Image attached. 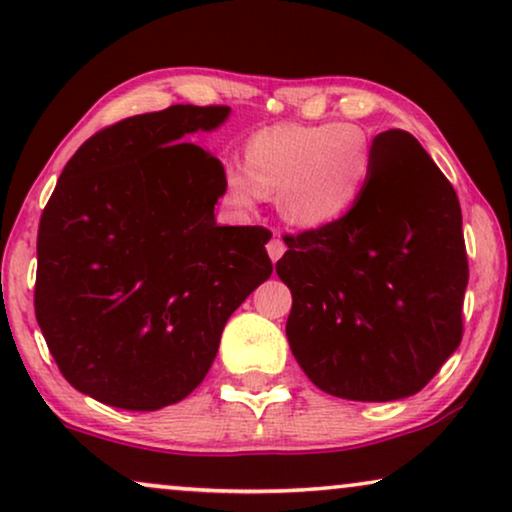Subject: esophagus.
<instances>
[{
	"mask_svg": "<svg viewBox=\"0 0 512 512\" xmlns=\"http://www.w3.org/2000/svg\"><path fill=\"white\" fill-rule=\"evenodd\" d=\"M284 251H286V244H284L282 237H279V235L272 237V240L268 242V256L272 258V263H277L279 258L284 256Z\"/></svg>",
	"mask_w": 512,
	"mask_h": 512,
	"instance_id": "obj_1",
	"label": "esophagus"
}]
</instances>
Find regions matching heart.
Here are the masks:
<instances>
[{
	"label": "heart",
	"mask_w": 512,
	"mask_h": 512,
	"mask_svg": "<svg viewBox=\"0 0 512 512\" xmlns=\"http://www.w3.org/2000/svg\"><path fill=\"white\" fill-rule=\"evenodd\" d=\"M373 170L366 132L347 123L277 125L251 137L247 172L226 170L228 200L249 209L277 195L279 214L293 226L324 228L361 198Z\"/></svg>",
	"instance_id": "b5f03b06"
}]
</instances>
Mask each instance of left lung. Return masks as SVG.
<instances>
[{"mask_svg": "<svg viewBox=\"0 0 512 512\" xmlns=\"http://www.w3.org/2000/svg\"><path fill=\"white\" fill-rule=\"evenodd\" d=\"M370 151L356 205L286 235L277 275L305 375L331 396L382 403L424 389L459 347L468 258L457 193L422 144L387 130Z\"/></svg>", "mask_w": 512, "mask_h": 512, "instance_id": "left-lung-1", "label": "left lung"}]
</instances>
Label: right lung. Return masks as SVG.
<instances>
[{"label": "right lung", "mask_w": 512, "mask_h": 512, "mask_svg": "<svg viewBox=\"0 0 512 512\" xmlns=\"http://www.w3.org/2000/svg\"><path fill=\"white\" fill-rule=\"evenodd\" d=\"M230 107L174 104L95 132L62 170L37 237L34 312L65 380L160 410L205 380L226 321L272 275L263 226H219V158L186 142Z\"/></svg>", "instance_id": "right-lung-1"}]
</instances>
